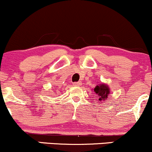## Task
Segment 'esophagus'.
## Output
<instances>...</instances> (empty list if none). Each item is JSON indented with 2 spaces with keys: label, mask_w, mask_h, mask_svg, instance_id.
I'll list each match as a JSON object with an SVG mask.
<instances>
[{
  "label": "esophagus",
  "mask_w": 152,
  "mask_h": 152,
  "mask_svg": "<svg viewBox=\"0 0 152 152\" xmlns=\"http://www.w3.org/2000/svg\"><path fill=\"white\" fill-rule=\"evenodd\" d=\"M73 84H74L75 86H81V85H82V82H81V81H78V82L74 83Z\"/></svg>",
  "instance_id": "1"
}]
</instances>
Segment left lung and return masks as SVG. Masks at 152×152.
<instances>
[{
    "label": "left lung",
    "mask_w": 152,
    "mask_h": 152,
    "mask_svg": "<svg viewBox=\"0 0 152 152\" xmlns=\"http://www.w3.org/2000/svg\"><path fill=\"white\" fill-rule=\"evenodd\" d=\"M94 91L96 94L99 95V100L104 101L107 99V96L109 94V89L107 86L104 84H101L99 86H96L94 88Z\"/></svg>",
    "instance_id": "left-lung-1"
}]
</instances>
